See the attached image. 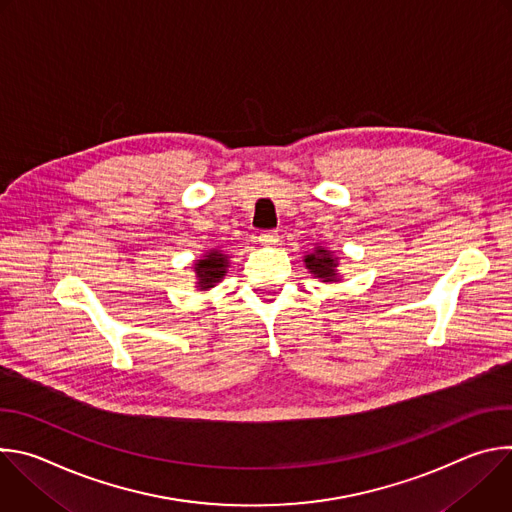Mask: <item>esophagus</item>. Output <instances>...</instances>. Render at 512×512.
I'll return each mask as SVG.
<instances>
[{
  "label": "esophagus",
  "mask_w": 512,
  "mask_h": 512,
  "mask_svg": "<svg viewBox=\"0 0 512 512\" xmlns=\"http://www.w3.org/2000/svg\"><path fill=\"white\" fill-rule=\"evenodd\" d=\"M259 241L265 247H275V245H279V233L277 231H263L259 235Z\"/></svg>",
  "instance_id": "1"
}]
</instances>
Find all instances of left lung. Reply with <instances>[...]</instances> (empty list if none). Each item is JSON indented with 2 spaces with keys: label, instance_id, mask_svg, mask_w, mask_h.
Here are the masks:
<instances>
[{
  "label": "left lung",
  "instance_id": "obj_1",
  "mask_svg": "<svg viewBox=\"0 0 512 512\" xmlns=\"http://www.w3.org/2000/svg\"><path fill=\"white\" fill-rule=\"evenodd\" d=\"M304 263H306V269L320 281L324 283L340 281V273H338L340 257L334 255V251H330L328 247L314 245V249L304 255Z\"/></svg>",
  "mask_w": 512,
  "mask_h": 512
}]
</instances>
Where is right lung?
Returning a JSON list of instances; mask_svg holds the SVG:
<instances>
[{"label": "right lung", "mask_w": 512, "mask_h": 512, "mask_svg": "<svg viewBox=\"0 0 512 512\" xmlns=\"http://www.w3.org/2000/svg\"><path fill=\"white\" fill-rule=\"evenodd\" d=\"M227 269H229V255L221 247L208 249L206 253H202V257L194 261L196 289L198 291L212 289L216 283H221L225 279Z\"/></svg>", "instance_id": "right-lung-1"}]
</instances>
